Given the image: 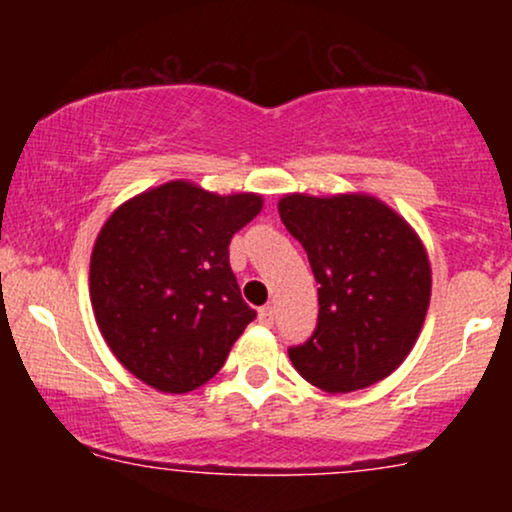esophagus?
I'll return each mask as SVG.
<instances>
[{"instance_id":"1","label":"esophagus","mask_w":512,"mask_h":512,"mask_svg":"<svg viewBox=\"0 0 512 512\" xmlns=\"http://www.w3.org/2000/svg\"><path fill=\"white\" fill-rule=\"evenodd\" d=\"M257 320H260V325H264V327H272L274 325V308H272V305H264V308H260V315H257Z\"/></svg>"}]
</instances>
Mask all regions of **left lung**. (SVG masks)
Wrapping results in <instances>:
<instances>
[{"label": "left lung", "mask_w": 512, "mask_h": 512, "mask_svg": "<svg viewBox=\"0 0 512 512\" xmlns=\"http://www.w3.org/2000/svg\"><path fill=\"white\" fill-rule=\"evenodd\" d=\"M279 216L308 252L320 301L313 337L289 349L293 368L330 395L385 380L414 349L431 303L419 233L366 192H291Z\"/></svg>", "instance_id": "obj_1"}]
</instances>
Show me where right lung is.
<instances>
[{"label": "right lung", "mask_w": 512, "mask_h": 512, "mask_svg": "<svg viewBox=\"0 0 512 512\" xmlns=\"http://www.w3.org/2000/svg\"><path fill=\"white\" fill-rule=\"evenodd\" d=\"M262 204L255 192L216 195L168 180L108 216L93 243L88 296L105 344L134 378L182 395L219 373L255 320L228 245Z\"/></svg>", "instance_id": "right-lung-1"}]
</instances>
